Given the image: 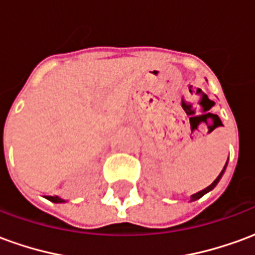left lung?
<instances>
[{
    "label": "left lung",
    "instance_id": "left-lung-1",
    "mask_svg": "<svg viewBox=\"0 0 255 255\" xmlns=\"http://www.w3.org/2000/svg\"><path fill=\"white\" fill-rule=\"evenodd\" d=\"M220 123H221V122H220ZM225 166H227V164H225ZM225 166H224V169L221 171V173H220L219 176H217V179H216V180H214V182L212 183V184H210L209 187H206V188H205V190H202V191H199V192H197V194H194V195H192V197H191L192 201H195V199H198V198H201V197H202V195H205L206 192H209V191H210V190H213V188L216 187V186H217V183L220 182V179H221V176H223V173H224Z\"/></svg>",
    "mask_w": 255,
    "mask_h": 255
}]
</instances>
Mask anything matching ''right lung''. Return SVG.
<instances>
[{
    "mask_svg": "<svg viewBox=\"0 0 255 255\" xmlns=\"http://www.w3.org/2000/svg\"><path fill=\"white\" fill-rule=\"evenodd\" d=\"M49 199H50V201H53V202H64L63 199L58 197H49Z\"/></svg>",
    "mask_w": 255,
    "mask_h": 255,
    "instance_id": "1",
    "label": "right lung"
}]
</instances>
